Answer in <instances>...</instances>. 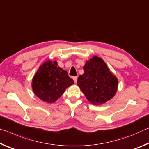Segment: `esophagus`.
<instances>
[{"label": "esophagus", "instance_id": "1", "mask_svg": "<svg viewBox=\"0 0 149 149\" xmlns=\"http://www.w3.org/2000/svg\"><path fill=\"white\" fill-rule=\"evenodd\" d=\"M73 79H74L75 84H76L77 81V77H73Z\"/></svg>", "mask_w": 149, "mask_h": 149}]
</instances>
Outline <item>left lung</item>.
Wrapping results in <instances>:
<instances>
[{
  "mask_svg": "<svg viewBox=\"0 0 149 149\" xmlns=\"http://www.w3.org/2000/svg\"><path fill=\"white\" fill-rule=\"evenodd\" d=\"M84 70V74L78 77L77 85L91 104H104L114 97L118 79L104 60L93 56L85 62Z\"/></svg>",
  "mask_w": 149,
  "mask_h": 149,
  "instance_id": "8db88e82",
  "label": "left lung"
}]
</instances>
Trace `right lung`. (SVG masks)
<instances>
[{
    "instance_id": "add662e5",
    "label": "right lung",
    "mask_w": 149,
    "mask_h": 149,
    "mask_svg": "<svg viewBox=\"0 0 149 149\" xmlns=\"http://www.w3.org/2000/svg\"><path fill=\"white\" fill-rule=\"evenodd\" d=\"M74 84L67 71L58 65L54 60H49L40 65L32 79L33 92L39 99L52 103L64 94L65 89Z\"/></svg>"
}]
</instances>
